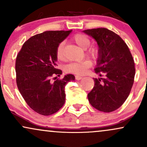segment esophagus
<instances>
[{
	"label": "esophagus",
	"instance_id": "1",
	"mask_svg": "<svg viewBox=\"0 0 147 147\" xmlns=\"http://www.w3.org/2000/svg\"><path fill=\"white\" fill-rule=\"evenodd\" d=\"M75 79H77V80H80V79H82V77H81V76H79V75H76Z\"/></svg>",
	"mask_w": 147,
	"mask_h": 147
}]
</instances>
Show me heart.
Returning a JSON list of instances; mask_svg holds the SVG:
<instances>
[{
  "mask_svg": "<svg viewBox=\"0 0 147 147\" xmlns=\"http://www.w3.org/2000/svg\"><path fill=\"white\" fill-rule=\"evenodd\" d=\"M72 41L82 48L86 50V55L93 59H97L99 55V49L95 46H89L90 44V40L87 35L84 34H77L72 37ZM64 42H61L57 46L56 50V56L59 60L64 59ZM92 63L90 60H84L80 62H73L65 65V71L66 72L77 74V75H84L86 73L87 69L90 68Z\"/></svg>",
  "mask_w": 147,
  "mask_h": 147,
  "instance_id": "heart-1",
  "label": "heart"
}]
</instances>
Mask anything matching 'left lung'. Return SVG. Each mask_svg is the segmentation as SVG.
<instances>
[{
    "label": "left lung",
    "mask_w": 147,
    "mask_h": 147,
    "mask_svg": "<svg viewBox=\"0 0 147 147\" xmlns=\"http://www.w3.org/2000/svg\"><path fill=\"white\" fill-rule=\"evenodd\" d=\"M99 47L95 72L104 78H94L95 86L88 94L90 104L98 111L110 113L119 109L129 97L136 73L129 47L119 35L106 28L84 30Z\"/></svg>",
    "instance_id": "obj_1"
}]
</instances>
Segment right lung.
Instances as JSON below:
<instances>
[{"label": "right lung", "mask_w": 147, "mask_h": 147, "mask_svg": "<svg viewBox=\"0 0 147 147\" xmlns=\"http://www.w3.org/2000/svg\"><path fill=\"white\" fill-rule=\"evenodd\" d=\"M71 32L45 31L34 35L25 42L16 57L18 88L28 105L37 113L50 115L57 113L65 103V84L75 80L71 74L54 82L50 80L52 75L62 74L56 68V50Z\"/></svg>", "instance_id": "add662e5"}]
</instances>
